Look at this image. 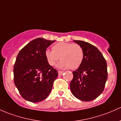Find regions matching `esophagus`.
I'll list each match as a JSON object with an SVG mask.
<instances>
[{"label":"esophagus","instance_id":"34e87169","mask_svg":"<svg viewBox=\"0 0 121 121\" xmlns=\"http://www.w3.org/2000/svg\"><path fill=\"white\" fill-rule=\"evenodd\" d=\"M63 73H64V71H58V75H63Z\"/></svg>","mask_w":121,"mask_h":121}]
</instances>
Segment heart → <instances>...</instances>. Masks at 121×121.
Returning <instances> with one entry per match:
<instances>
[{"label": "heart", "mask_w": 121, "mask_h": 121, "mask_svg": "<svg viewBox=\"0 0 121 121\" xmlns=\"http://www.w3.org/2000/svg\"><path fill=\"white\" fill-rule=\"evenodd\" d=\"M45 57L51 66L54 65L60 58L61 61L58 65L60 68L76 69L83 62L84 52L79 44L61 42L52 47V51H46Z\"/></svg>", "instance_id": "obj_1"}]
</instances>
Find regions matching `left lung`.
<instances>
[{
    "label": "left lung",
    "instance_id": "left-lung-1",
    "mask_svg": "<svg viewBox=\"0 0 121 121\" xmlns=\"http://www.w3.org/2000/svg\"><path fill=\"white\" fill-rule=\"evenodd\" d=\"M83 48L84 58L81 65L72 72L70 83L72 93L83 101L96 99L104 89L108 77L106 60L96 47L82 40H73Z\"/></svg>",
    "mask_w": 121,
    "mask_h": 121
}]
</instances>
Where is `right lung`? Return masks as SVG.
Returning <instances> with one entry per match:
<instances>
[{"mask_svg":"<svg viewBox=\"0 0 121 121\" xmlns=\"http://www.w3.org/2000/svg\"><path fill=\"white\" fill-rule=\"evenodd\" d=\"M55 40L37 38L24 47L14 65V81L25 100L37 103L50 94L58 72L48 64L45 57L47 48Z\"/></svg>","mask_w":121,"mask_h":121,"instance_id":"right-lung-1","label":"right lung"}]
</instances>
